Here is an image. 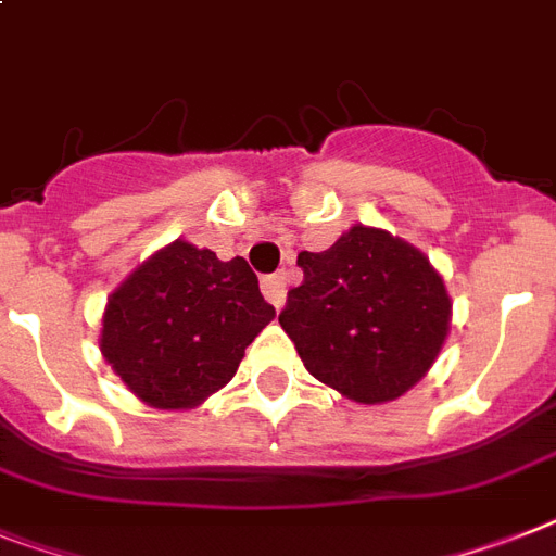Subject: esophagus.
I'll return each instance as SVG.
<instances>
[{
    "mask_svg": "<svg viewBox=\"0 0 556 556\" xmlns=\"http://www.w3.org/2000/svg\"><path fill=\"white\" fill-rule=\"evenodd\" d=\"M263 293H265V300L274 305V308H282L286 305V279L282 277H265L263 279Z\"/></svg>",
    "mask_w": 556,
    "mask_h": 556,
    "instance_id": "obj_1",
    "label": "esophagus"
}]
</instances>
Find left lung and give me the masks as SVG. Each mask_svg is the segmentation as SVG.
<instances>
[{
	"instance_id": "8db88e82",
	"label": "left lung",
	"mask_w": 556,
	"mask_h": 556,
	"mask_svg": "<svg viewBox=\"0 0 556 556\" xmlns=\"http://www.w3.org/2000/svg\"><path fill=\"white\" fill-rule=\"evenodd\" d=\"M302 286L279 325L311 377L380 405L417 386L451 331V296L428 256L394 233L351 225L328 251L296 256Z\"/></svg>"
}]
</instances>
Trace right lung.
Returning <instances> with one entry per match:
<instances>
[{"label":"right lung","mask_w":556,"mask_h":556,"mask_svg":"<svg viewBox=\"0 0 556 556\" xmlns=\"http://www.w3.org/2000/svg\"><path fill=\"white\" fill-rule=\"evenodd\" d=\"M242 256L174 239L108 296L99 351L128 391L160 410H188L231 382L270 319Z\"/></svg>","instance_id":"1"}]
</instances>
